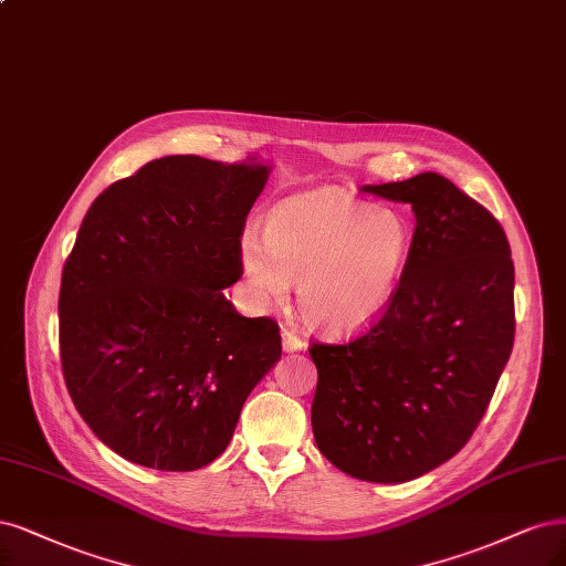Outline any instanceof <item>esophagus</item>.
I'll use <instances>...</instances> for the list:
<instances>
[{
  "mask_svg": "<svg viewBox=\"0 0 566 566\" xmlns=\"http://www.w3.org/2000/svg\"><path fill=\"white\" fill-rule=\"evenodd\" d=\"M281 337H283V348L287 350V354H292V350H302L304 348L302 337L295 333V329L287 327V325L281 327Z\"/></svg>",
  "mask_w": 566,
  "mask_h": 566,
  "instance_id": "esophagus-1",
  "label": "esophagus"
}]
</instances>
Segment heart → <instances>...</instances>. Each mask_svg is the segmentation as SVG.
<instances>
[{
    "label": "heart",
    "instance_id": "b5f03b06",
    "mask_svg": "<svg viewBox=\"0 0 566 566\" xmlns=\"http://www.w3.org/2000/svg\"><path fill=\"white\" fill-rule=\"evenodd\" d=\"M412 250V224L396 208L318 187L283 201L266 233H241L239 262L258 302L283 300L297 281L304 323L344 337L391 304Z\"/></svg>",
    "mask_w": 566,
    "mask_h": 566
}]
</instances>
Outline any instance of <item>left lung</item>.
Listing matches in <instances>:
<instances>
[{"instance_id":"1","label":"left lung","mask_w":566,"mask_h":566,"mask_svg":"<svg viewBox=\"0 0 566 566\" xmlns=\"http://www.w3.org/2000/svg\"><path fill=\"white\" fill-rule=\"evenodd\" d=\"M363 189L412 206V250L367 333L311 344V426L339 471L394 484L450 461L484 417L513 350L515 266L499 220L442 175Z\"/></svg>"}]
</instances>
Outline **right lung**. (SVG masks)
<instances>
[{
	"instance_id": "right-lung-1",
	"label": "right lung",
	"mask_w": 566,
	"mask_h": 566,
	"mask_svg": "<svg viewBox=\"0 0 566 566\" xmlns=\"http://www.w3.org/2000/svg\"><path fill=\"white\" fill-rule=\"evenodd\" d=\"M269 166L164 157L93 201L63 269L61 363L76 412L109 450L197 471L233 436L281 358L276 321L224 297Z\"/></svg>"
}]
</instances>
